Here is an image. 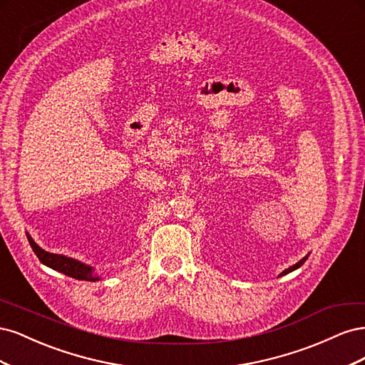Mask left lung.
I'll use <instances>...</instances> for the list:
<instances>
[{"label":"left lung","instance_id":"8db88e82","mask_svg":"<svg viewBox=\"0 0 365 365\" xmlns=\"http://www.w3.org/2000/svg\"><path fill=\"white\" fill-rule=\"evenodd\" d=\"M307 257H309V254H307V256H304L300 262H297L295 264H292V267L291 268H288V269H284L282 274H280V277H282V275H286V274H289V272H292V271H295V269H298V268H300L302 267V264L307 260Z\"/></svg>","mask_w":365,"mask_h":365}]
</instances>
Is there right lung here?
Segmentation results:
<instances>
[{"mask_svg": "<svg viewBox=\"0 0 365 365\" xmlns=\"http://www.w3.org/2000/svg\"><path fill=\"white\" fill-rule=\"evenodd\" d=\"M26 235H27V239L30 242L31 250L35 251L38 259L43 264H46V267H48L54 271H59L65 275H68V277H73V279H77V280H86V282L101 280V277H98L97 274H94V268L90 267V264L76 260L73 257L62 256V254H53V252L42 250L36 244V242L31 239V236L29 233H26Z\"/></svg>", "mask_w": 365, "mask_h": 365, "instance_id": "1", "label": "right lung"}]
</instances>
